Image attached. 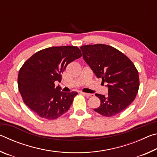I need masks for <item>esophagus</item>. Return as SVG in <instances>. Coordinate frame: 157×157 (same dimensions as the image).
<instances>
[{
  "mask_svg": "<svg viewBox=\"0 0 157 157\" xmlns=\"http://www.w3.org/2000/svg\"><path fill=\"white\" fill-rule=\"evenodd\" d=\"M82 94H83L84 95H86V96L87 98H89V97H91L93 94H86V93H84V92H81Z\"/></svg>",
  "mask_w": 157,
  "mask_h": 157,
  "instance_id": "esophagus-1",
  "label": "esophagus"
}]
</instances>
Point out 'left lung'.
Here are the masks:
<instances>
[{
	"mask_svg": "<svg viewBox=\"0 0 157 157\" xmlns=\"http://www.w3.org/2000/svg\"><path fill=\"white\" fill-rule=\"evenodd\" d=\"M83 58L98 78L107 84L108 95L98 94L100 105L95 111L106 117L125 109L134 100L139 88V72L123 52L105 44L80 47Z\"/></svg>",
	"mask_w": 157,
	"mask_h": 157,
	"instance_id": "obj_1",
	"label": "left lung"
}]
</instances>
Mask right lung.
<instances>
[{
  "label": "right lung",
  "mask_w": 157,
  "mask_h": 157,
  "mask_svg": "<svg viewBox=\"0 0 157 157\" xmlns=\"http://www.w3.org/2000/svg\"><path fill=\"white\" fill-rule=\"evenodd\" d=\"M82 55L77 46H67L47 48L29 58L18 75V91L25 104L48 120L66 113L78 93L61 91L55 82H60L67 65Z\"/></svg>",
  "instance_id": "right-lung-1"
}]
</instances>
